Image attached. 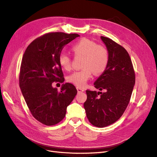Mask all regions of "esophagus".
<instances>
[{
    "mask_svg": "<svg viewBox=\"0 0 157 157\" xmlns=\"http://www.w3.org/2000/svg\"><path fill=\"white\" fill-rule=\"evenodd\" d=\"M77 92L78 93H81V92H83L84 91V90L81 88L80 87H77Z\"/></svg>",
    "mask_w": 157,
    "mask_h": 157,
    "instance_id": "obj_1",
    "label": "esophagus"
}]
</instances>
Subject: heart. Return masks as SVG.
<instances>
[{
	"label": "heart",
	"mask_w": 157,
	"mask_h": 157,
	"mask_svg": "<svg viewBox=\"0 0 157 157\" xmlns=\"http://www.w3.org/2000/svg\"><path fill=\"white\" fill-rule=\"evenodd\" d=\"M71 51L75 56H82V70L75 71L67 77V80L79 87H83L92 78L93 73H102L105 70L109 62L107 50L101 45L87 39H82L71 47ZM59 63L63 69H71V59L65 54L59 56Z\"/></svg>",
	"instance_id": "b5f03b06"
}]
</instances>
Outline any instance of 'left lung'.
I'll return each mask as SVG.
<instances>
[{"mask_svg": "<svg viewBox=\"0 0 157 157\" xmlns=\"http://www.w3.org/2000/svg\"><path fill=\"white\" fill-rule=\"evenodd\" d=\"M101 39L108 51L109 62L94 84L105 92L86 90L84 107L90 122L103 128L119 119L126 110L135 84V73L127 51L107 37Z\"/></svg>", "mask_w": 157, "mask_h": 157, "instance_id": "1", "label": "left lung"}]
</instances>
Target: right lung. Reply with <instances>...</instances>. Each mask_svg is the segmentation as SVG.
Instances as JSON below:
<instances>
[{"mask_svg": "<svg viewBox=\"0 0 157 157\" xmlns=\"http://www.w3.org/2000/svg\"><path fill=\"white\" fill-rule=\"evenodd\" d=\"M78 36L75 33H47L33 40L23 54L20 86L32 115L45 125H55L62 121L77 95L72 84H63L59 92L52 83L64 82L59 56L63 47Z\"/></svg>", "mask_w": 157, "mask_h": 157, "instance_id": "add662e5", "label": "right lung"}]
</instances>
